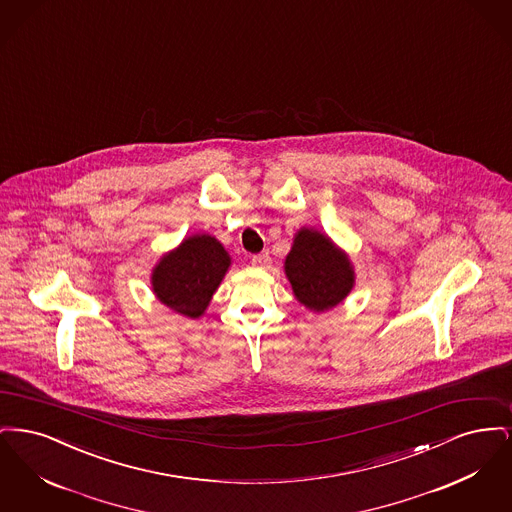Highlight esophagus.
I'll return each mask as SVG.
<instances>
[{"label": "esophagus", "mask_w": 512, "mask_h": 512, "mask_svg": "<svg viewBox=\"0 0 512 512\" xmlns=\"http://www.w3.org/2000/svg\"><path fill=\"white\" fill-rule=\"evenodd\" d=\"M251 265L257 268L270 267V257H268V253H259V255H253V259H251Z\"/></svg>", "instance_id": "obj_1"}]
</instances>
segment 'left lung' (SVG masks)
Masks as SVG:
<instances>
[{"label":"left lung","instance_id":"8db88e82","mask_svg":"<svg viewBox=\"0 0 512 512\" xmlns=\"http://www.w3.org/2000/svg\"><path fill=\"white\" fill-rule=\"evenodd\" d=\"M286 278L295 299L313 313L343 303L355 288V267L349 255L317 228H299L284 261Z\"/></svg>","mask_w":512,"mask_h":512}]
</instances>
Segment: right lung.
Returning a JSON list of instances; mask_svg holds the SVG:
<instances>
[{"mask_svg":"<svg viewBox=\"0 0 512 512\" xmlns=\"http://www.w3.org/2000/svg\"><path fill=\"white\" fill-rule=\"evenodd\" d=\"M230 265V253L215 236L192 234L151 268V292L176 315L203 317Z\"/></svg>","mask_w":512,"mask_h":512,"instance_id":"1","label":"right lung"}]
</instances>
